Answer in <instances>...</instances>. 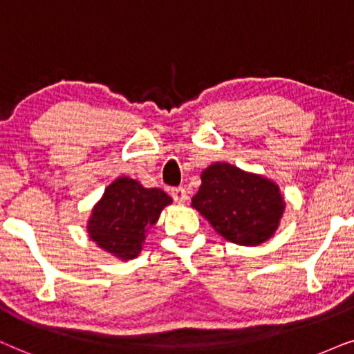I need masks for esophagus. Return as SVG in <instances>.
Here are the masks:
<instances>
[{
    "mask_svg": "<svg viewBox=\"0 0 354 354\" xmlns=\"http://www.w3.org/2000/svg\"><path fill=\"white\" fill-rule=\"evenodd\" d=\"M171 197L174 202H186L187 199V194H186V189L183 186H178V187H173L171 189Z\"/></svg>",
    "mask_w": 354,
    "mask_h": 354,
    "instance_id": "obj_1",
    "label": "esophagus"
}]
</instances>
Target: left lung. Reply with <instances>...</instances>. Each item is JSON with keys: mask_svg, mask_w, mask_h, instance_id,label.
I'll return each mask as SVG.
<instances>
[{"mask_svg": "<svg viewBox=\"0 0 354 354\" xmlns=\"http://www.w3.org/2000/svg\"><path fill=\"white\" fill-rule=\"evenodd\" d=\"M201 178L192 207L225 239L256 246L275 233L285 209L275 183L228 163L210 165Z\"/></svg>", "mask_w": 354, "mask_h": 354, "instance_id": "8db88e82", "label": "left lung"}]
</instances>
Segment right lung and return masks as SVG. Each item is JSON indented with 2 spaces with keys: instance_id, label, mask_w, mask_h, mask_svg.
<instances>
[{
  "instance_id": "obj_1",
  "label": "right lung",
  "mask_w": 354,
  "mask_h": 354,
  "mask_svg": "<svg viewBox=\"0 0 354 354\" xmlns=\"http://www.w3.org/2000/svg\"><path fill=\"white\" fill-rule=\"evenodd\" d=\"M168 204L171 197L165 191L147 189L126 176L118 178L92 210L88 234L116 257L133 259L142 249L147 226L155 225Z\"/></svg>"
}]
</instances>
